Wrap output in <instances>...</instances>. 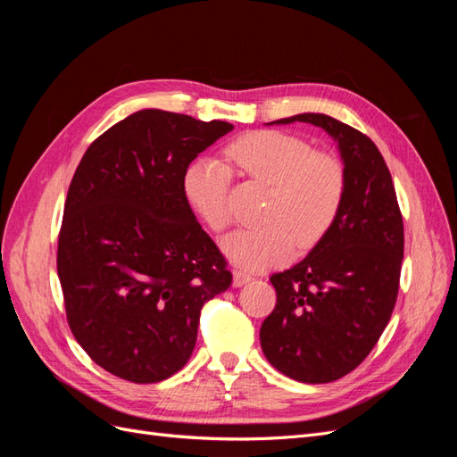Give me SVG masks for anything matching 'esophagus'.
Segmentation results:
<instances>
[{"mask_svg": "<svg viewBox=\"0 0 457 457\" xmlns=\"http://www.w3.org/2000/svg\"><path fill=\"white\" fill-rule=\"evenodd\" d=\"M252 280H253L252 274H247V272H244V270H234V278H232L234 287H242L244 284L252 282Z\"/></svg>", "mask_w": 457, "mask_h": 457, "instance_id": "obj_1", "label": "esophagus"}]
</instances>
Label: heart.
<instances>
[{
  "instance_id": "1",
  "label": "heart",
  "mask_w": 457,
  "mask_h": 457,
  "mask_svg": "<svg viewBox=\"0 0 457 457\" xmlns=\"http://www.w3.org/2000/svg\"><path fill=\"white\" fill-rule=\"evenodd\" d=\"M225 158L247 181L267 187L262 225L232 232L220 244L234 265L278 267L295 245L311 252L334 228L347 192V171L336 154L314 150L292 133L259 129L232 141ZM230 183V170L217 160H196L185 170V198L213 232H223L232 220Z\"/></svg>"
}]
</instances>
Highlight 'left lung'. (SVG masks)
Segmentation results:
<instances>
[{
	"label": "left lung",
	"mask_w": 457,
	"mask_h": 457,
	"mask_svg": "<svg viewBox=\"0 0 457 457\" xmlns=\"http://www.w3.org/2000/svg\"><path fill=\"white\" fill-rule=\"evenodd\" d=\"M305 121L337 141L347 171L341 213L295 267L270 276L276 307L261 326V349L284 376L329 383L376 347L393 314L404 257V225L389 168L370 137L326 114Z\"/></svg>",
	"instance_id": "1"
}]
</instances>
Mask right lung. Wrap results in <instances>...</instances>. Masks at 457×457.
Listing matches in <instances>:
<instances>
[{
  "label": "right lung",
  "instance_id": "obj_1",
  "mask_svg": "<svg viewBox=\"0 0 457 457\" xmlns=\"http://www.w3.org/2000/svg\"><path fill=\"white\" fill-rule=\"evenodd\" d=\"M228 131L139 110L96 137L72 177L57 250L66 320L116 378L158 383L181 370L204 303L232 282L183 192L190 162Z\"/></svg>",
  "mask_w": 457,
  "mask_h": 457
}]
</instances>
